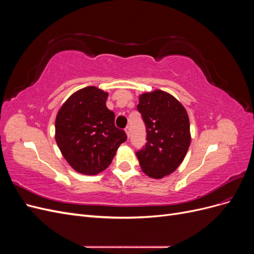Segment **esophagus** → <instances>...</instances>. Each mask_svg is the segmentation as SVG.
<instances>
[{
	"mask_svg": "<svg viewBox=\"0 0 254 254\" xmlns=\"http://www.w3.org/2000/svg\"><path fill=\"white\" fill-rule=\"evenodd\" d=\"M125 132H126L127 136L129 137V134H130V128H129V127H126V128H125Z\"/></svg>",
	"mask_w": 254,
	"mask_h": 254,
	"instance_id": "34e87169",
	"label": "esophagus"
}]
</instances>
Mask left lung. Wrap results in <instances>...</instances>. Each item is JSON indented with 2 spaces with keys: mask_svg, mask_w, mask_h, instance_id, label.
Returning a JSON list of instances; mask_svg holds the SVG:
<instances>
[{
  "mask_svg": "<svg viewBox=\"0 0 254 254\" xmlns=\"http://www.w3.org/2000/svg\"><path fill=\"white\" fill-rule=\"evenodd\" d=\"M137 110L146 125L147 143L135 155L146 175L162 179L178 168L190 147L188 112L178 99L162 90L141 94Z\"/></svg>",
  "mask_w": 254,
  "mask_h": 254,
  "instance_id": "obj_1",
  "label": "left lung"
}]
</instances>
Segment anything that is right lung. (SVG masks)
Wrapping results in <instances>:
<instances>
[{"instance_id":"add662e5","label":"right lung","mask_w":254,"mask_h":254,"mask_svg":"<svg viewBox=\"0 0 254 254\" xmlns=\"http://www.w3.org/2000/svg\"><path fill=\"white\" fill-rule=\"evenodd\" d=\"M107 92L94 86L76 91L60 107L55 121V140L66 162L83 175H96L110 165L118 148L127 140L114 125L107 108Z\"/></svg>"}]
</instances>
